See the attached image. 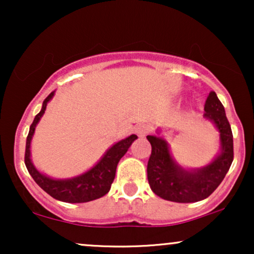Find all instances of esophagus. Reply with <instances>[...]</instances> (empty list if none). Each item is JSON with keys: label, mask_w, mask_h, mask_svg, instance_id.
Returning <instances> with one entry per match:
<instances>
[{"label": "esophagus", "mask_w": 254, "mask_h": 254, "mask_svg": "<svg viewBox=\"0 0 254 254\" xmlns=\"http://www.w3.org/2000/svg\"><path fill=\"white\" fill-rule=\"evenodd\" d=\"M135 132L137 133V136H138V137H144V136H147L148 133L150 132L149 125H147V124H141V125H138V127H136Z\"/></svg>", "instance_id": "34e87169"}]
</instances>
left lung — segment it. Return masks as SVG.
<instances>
[{
    "mask_svg": "<svg viewBox=\"0 0 254 254\" xmlns=\"http://www.w3.org/2000/svg\"><path fill=\"white\" fill-rule=\"evenodd\" d=\"M204 117L216 125L220 132L221 153L205 167L184 170L172 157L167 142L161 137L147 136L151 144L148 161V182L154 193L166 200L193 203L208 198L222 183L234 157L233 133L222 103L210 92L204 105Z\"/></svg>",
    "mask_w": 254,
    "mask_h": 254,
    "instance_id": "1",
    "label": "left lung"
}]
</instances>
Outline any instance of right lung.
Returning <instances> with one entry per match:
<instances>
[{
	"label": "right lung",
	"mask_w": 254,
	"mask_h": 254,
	"mask_svg": "<svg viewBox=\"0 0 254 254\" xmlns=\"http://www.w3.org/2000/svg\"><path fill=\"white\" fill-rule=\"evenodd\" d=\"M55 92H51L48 98L43 101L42 110L34 117L33 123L30 127L25 150V165L28 173L33 178L34 182L55 199L65 203H86L98 199L110 191L111 185L115 180L119 160L124 156L137 136L131 135L112 145L94 167L81 176L71 178V179H52V178L44 176L34 167L31 161V139L38 122L45 112L46 105L51 100Z\"/></svg>",
	"instance_id": "1"
}]
</instances>
